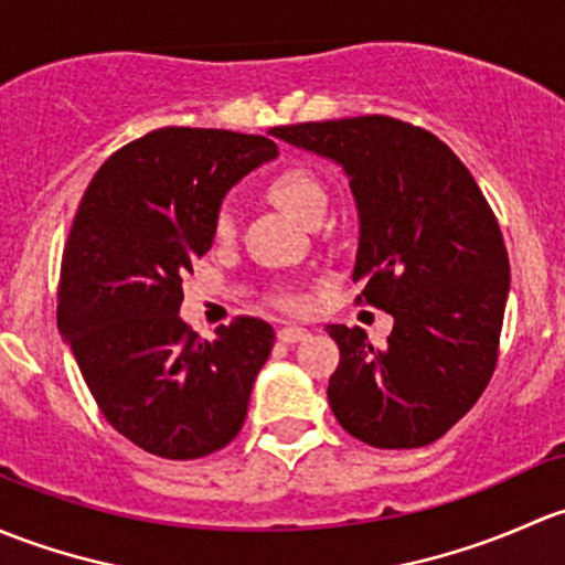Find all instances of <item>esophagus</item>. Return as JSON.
<instances>
[{"label":"esophagus","instance_id":"obj_1","mask_svg":"<svg viewBox=\"0 0 565 565\" xmlns=\"http://www.w3.org/2000/svg\"><path fill=\"white\" fill-rule=\"evenodd\" d=\"M310 337V331L301 329V326H282L280 331H277V340L285 342V345H294V342H301Z\"/></svg>","mask_w":565,"mask_h":565}]
</instances>
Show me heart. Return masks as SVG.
Wrapping results in <instances>:
<instances>
[{
  "label": "heart",
  "instance_id": "1",
  "mask_svg": "<svg viewBox=\"0 0 565 565\" xmlns=\"http://www.w3.org/2000/svg\"><path fill=\"white\" fill-rule=\"evenodd\" d=\"M266 195L282 206L285 212H290L294 217H299L301 223L312 225L316 220H321L329 206V190H326L323 179L312 171L310 166H301V162H288V166L277 168L266 177ZM236 234V217L231 206H220L214 214V236L217 239H231ZM280 305L294 310L301 301L296 296L285 294L280 296Z\"/></svg>",
  "mask_w": 565,
  "mask_h": 565
}]
</instances>
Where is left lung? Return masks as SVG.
I'll return each instance as SVG.
<instances>
[{
	"mask_svg": "<svg viewBox=\"0 0 565 565\" xmlns=\"http://www.w3.org/2000/svg\"><path fill=\"white\" fill-rule=\"evenodd\" d=\"M271 136L331 157L359 206L356 305L394 318L386 345L329 326L340 364L329 405L375 449H418L476 405L498 364L509 253L495 212L459 157L392 116L301 121Z\"/></svg>",
	"mask_w": 565,
	"mask_h": 565,
	"instance_id": "left-lung-1",
	"label": "left lung"
}]
</instances>
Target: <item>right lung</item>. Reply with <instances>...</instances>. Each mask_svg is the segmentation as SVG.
I'll return each mask as SVG.
<instances>
[{
    "label": "right lung",
    "instance_id": "right-lung-1",
    "mask_svg": "<svg viewBox=\"0 0 565 565\" xmlns=\"http://www.w3.org/2000/svg\"><path fill=\"white\" fill-rule=\"evenodd\" d=\"M277 143L160 127L95 173L62 253L56 323L116 433L162 459H198L239 435L275 329L239 316L201 340L179 318L182 280L214 242L225 190Z\"/></svg>",
    "mask_w": 565,
    "mask_h": 565
}]
</instances>
